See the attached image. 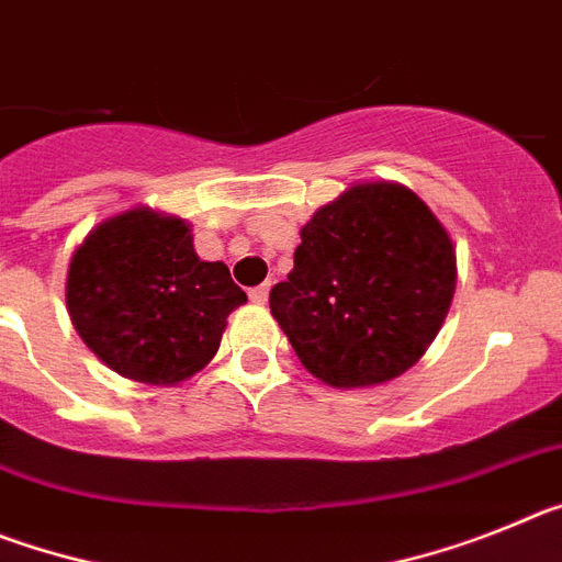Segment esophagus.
Segmentation results:
<instances>
[{
  "label": "esophagus",
  "instance_id": "34e87169",
  "mask_svg": "<svg viewBox=\"0 0 562 562\" xmlns=\"http://www.w3.org/2000/svg\"><path fill=\"white\" fill-rule=\"evenodd\" d=\"M267 297H270V284L252 286V290H250V301H252V304H267Z\"/></svg>",
  "mask_w": 562,
  "mask_h": 562
}]
</instances>
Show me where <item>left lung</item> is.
Masks as SVG:
<instances>
[{"label":"left lung","mask_w":562,"mask_h":562,"mask_svg":"<svg viewBox=\"0 0 562 562\" xmlns=\"http://www.w3.org/2000/svg\"><path fill=\"white\" fill-rule=\"evenodd\" d=\"M456 276L453 238L411 188L355 182L301 227L270 312L310 374L331 389H371L428 351Z\"/></svg>","instance_id":"left-lung-1"}]
</instances>
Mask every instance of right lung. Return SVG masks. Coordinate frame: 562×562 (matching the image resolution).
<instances>
[{
    "instance_id": "right-lung-1",
    "label": "right lung",
    "mask_w": 562,
    "mask_h": 562,
    "mask_svg": "<svg viewBox=\"0 0 562 562\" xmlns=\"http://www.w3.org/2000/svg\"><path fill=\"white\" fill-rule=\"evenodd\" d=\"M241 304L227 265L196 256L191 225L146 205L98 222L69 258V321L103 366L143 385L200 374Z\"/></svg>"
}]
</instances>
